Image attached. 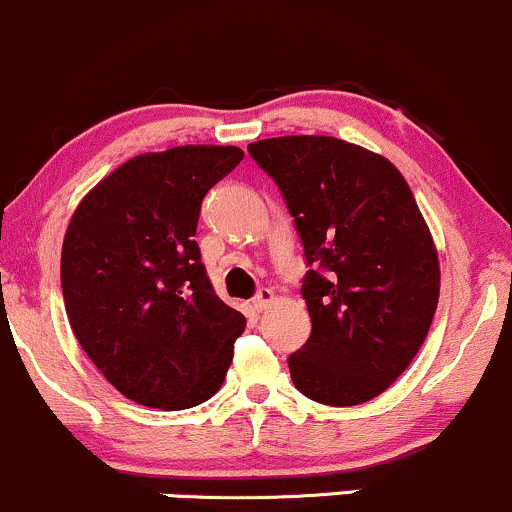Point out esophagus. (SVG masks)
I'll return each mask as SVG.
<instances>
[{"mask_svg": "<svg viewBox=\"0 0 512 512\" xmlns=\"http://www.w3.org/2000/svg\"><path fill=\"white\" fill-rule=\"evenodd\" d=\"M273 302H275V292L268 290V287H263V290H258V295L254 297V307L258 309V312H263V309H268Z\"/></svg>", "mask_w": 512, "mask_h": 512, "instance_id": "esophagus-1", "label": "esophagus"}]
</instances>
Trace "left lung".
<instances>
[{"instance_id":"obj_1","label":"left lung","mask_w":512,"mask_h":512,"mask_svg":"<svg viewBox=\"0 0 512 512\" xmlns=\"http://www.w3.org/2000/svg\"><path fill=\"white\" fill-rule=\"evenodd\" d=\"M278 183L304 244L312 336L290 355L304 396L355 406L380 396L426 341L440 297L433 234L382 154L326 135L249 145Z\"/></svg>"}]
</instances>
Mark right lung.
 I'll use <instances>...</instances> for the list:
<instances>
[{
  "label": "right lung",
  "mask_w": 512,
  "mask_h": 512,
  "mask_svg": "<svg viewBox=\"0 0 512 512\" xmlns=\"http://www.w3.org/2000/svg\"><path fill=\"white\" fill-rule=\"evenodd\" d=\"M241 159L232 145L137 154L74 210L60 258L67 319L135 404L191 409L225 382L246 317L212 290L195 227L205 193Z\"/></svg>",
  "instance_id": "add662e5"
}]
</instances>
